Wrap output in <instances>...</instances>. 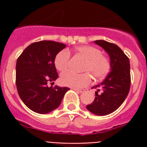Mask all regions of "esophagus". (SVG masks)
I'll list each match as a JSON object with an SVG mask.
<instances>
[{"mask_svg": "<svg viewBox=\"0 0 147 147\" xmlns=\"http://www.w3.org/2000/svg\"><path fill=\"white\" fill-rule=\"evenodd\" d=\"M73 90L77 92H79V93H82V92H84V89H79V88H73Z\"/></svg>", "mask_w": 147, "mask_h": 147, "instance_id": "esophagus-1", "label": "esophagus"}]
</instances>
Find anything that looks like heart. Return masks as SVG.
Masks as SVG:
<instances>
[{
	"label": "heart",
	"mask_w": 147,
	"mask_h": 147,
	"mask_svg": "<svg viewBox=\"0 0 147 147\" xmlns=\"http://www.w3.org/2000/svg\"><path fill=\"white\" fill-rule=\"evenodd\" d=\"M76 51L85 60L83 70L84 73L78 74L71 71H65L60 76V82L63 85L79 88L87 86L91 83L92 74L96 79L102 78L110 71L111 63L108 58L102 55L100 49L92 46H80L76 48ZM71 54L67 49H62L56 54L54 59L55 69L59 71H64L69 69Z\"/></svg>",
	"instance_id": "heart-1"
}]
</instances>
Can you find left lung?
<instances>
[{
	"label": "left lung",
	"mask_w": 147,
	"mask_h": 147,
	"mask_svg": "<svg viewBox=\"0 0 147 147\" xmlns=\"http://www.w3.org/2000/svg\"><path fill=\"white\" fill-rule=\"evenodd\" d=\"M94 42L105 49L111 59V71L105 80L95 85L94 101L86 106L96 115H107L116 111L127 96L130 88V66L129 58L117 45L105 40Z\"/></svg>",
	"instance_id": "left-lung-1"
}]
</instances>
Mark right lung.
Masks as SVG:
<instances>
[{
	"mask_svg": "<svg viewBox=\"0 0 147 147\" xmlns=\"http://www.w3.org/2000/svg\"><path fill=\"white\" fill-rule=\"evenodd\" d=\"M66 45L51 40L33 42L26 47L17 60L16 85L23 102L33 111L47 114L61 104L70 88L54 84L59 77L54 59Z\"/></svg>",
	"mask_w": 147,
	"mask_h": 147,
	"instance_id": "1",
	"label": "right lung"
}]
</instances>
